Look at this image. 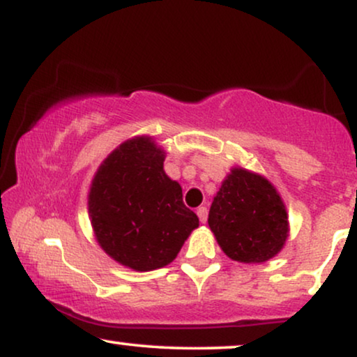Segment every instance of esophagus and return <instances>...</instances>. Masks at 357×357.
<instances>
[{"mask_svg": "<svg viewBox=\"0 0 357 357\" xmlns=\"http://www.w3.org/2000/svg\"><path fill=\"white\" fill-rule=\"evenodd\" d=\"M197 214H198L199 221H202L203 224L206 222V219H208V209H206V206H199V208L197 209Z\"/></svg>", "mask_w": 357, "mask_h": 357, "instance_id": "esophagus-1", "label": "esophagus"}]
</instances>
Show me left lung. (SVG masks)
<instances>
[{
	"label": "left lung",
	"instance_id": "obj_1",
	"mask_svg": "<svg viewBox=\"0 0 357 357\" xmlns=\"http://www.w3.org/2000/svg\"><path fill=\"white\" fill-rule=\"evenodd\" d=\"M208 224L221 250L238 263H265L289 237L286 204L270 180L232 167L209 208Z\"/></svg>",
	"mask_w": 357,
	"mask_h": 357
}]
</instances>
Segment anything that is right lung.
Returning a JSON list of instances; mask_svg holds the SVG:
<instances>
[{
	"label": "right lung",
	"instance_id": "right-lung-1",
	"mask_svg": "<svg viewBox=\"0 0 357 357\" xmlns=\"http://www.w3.org/2000/svg\"><path fill=\"white\" fill-rule=\"evenodd\" d=\"M164 160L165 151L151 136L126 139L99 165L87 193L97 243L135 271L172 263L199 226L183 204L180 183L165 174Z\"/></svg>",
	"mask_w": 357,
	"mask_h": 357
}]
</instances>
